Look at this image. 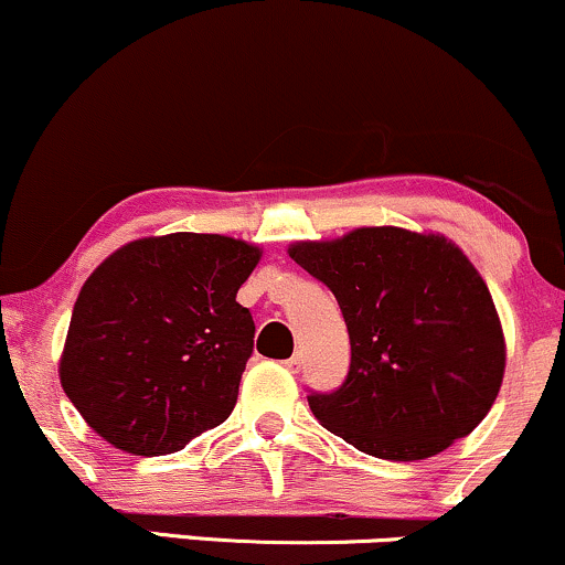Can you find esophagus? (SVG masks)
<instances>
[{"mask_svg":"<svg viewBox=\"0 0 565 565\" xmlns=\"http://www.w3.org/2000/svg\"><path fill=\"white\" fill-rule=\"evenodd\" d=\"M284 364H287L289 372H297V369H300V364H302V353H295L291 359L284 361Z\"/></svg>","mask_w":565,"mask_h":565,"instance_id":"34e87169","label":"esophagus"}]
</instances>
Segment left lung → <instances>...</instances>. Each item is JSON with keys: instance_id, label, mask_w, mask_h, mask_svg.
Returning a JSON list of instances; mask_svg holds the SVG:
<instances>
[{"instance_id": "1", "label": "left lung", "mask_w": 565, "mask_h": 565, "mask_svg": "<svg viewBox=\"0 0 565 565\" xmlns=\"http://www.w3.org/2000/svg\"><path fill=\"white\" fill-rule=\"evenodd\" d=\"M289 257L332 289L348 323L345 382L308 395L327 430L372 457L412 462L481 425L502 385L504 334L457 244L382 225L297 242Z\"/></svg>"}]
</instances>
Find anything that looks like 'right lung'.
Returning a JSON list of instances; mask_svg holds the SVG:
<instances>
[{"label":"right lung","instance_id":"right-lung-1","mask_svg":"<svg viewBox=\"0 0 565 565\" xmlns=\"http://www.w3.org/2000/svg\"><path fill=\"white\" fill-rule=\"evenodd\" d=\"M260 249L217 233L129 242L84 281L61 385L100 438L161 457L231 417L255 345L236 291Z\"/></svg>","mask_w":565,"mask_h":565}]
</instances>
